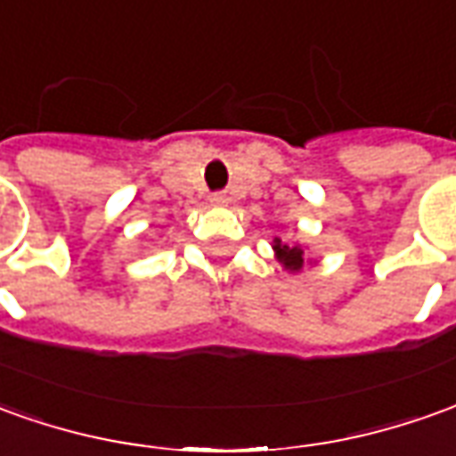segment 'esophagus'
<instances>
[{
	"mask_svg": "<svg viewBox=\"0 0 456 456\" xmlns=\"http://www.w3.org/2000/svg\"><path fill=\"white\" fill-rule=\"evenodd\" d=\"M228 203V196L225 193H213L210 196V206H225Z\"/></svg>",
	"mask_w": 456,
	"mask_h": 456,
	"instance_id": "1",
	"label": "esophagus"
}]
</instances>
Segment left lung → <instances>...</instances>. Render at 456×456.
<instances>
[{
    "mask_svg": "<svg viewBox=\"0 0 456 456\" xmlns=\"http://www.w3.org/2000/svg\"><path fill=\"white\" fill-rule=\"evenodd\" d=\"M275 258L281 263L282 268L290 270V273H300L305 268V250L300 246H290V243H282L281 238H275Z\"/></svg>",
    "mask_w": 456,
    "mask_h": 456,
    "instance_id": "1",
    "label": "left lung"
}]
</instances>
